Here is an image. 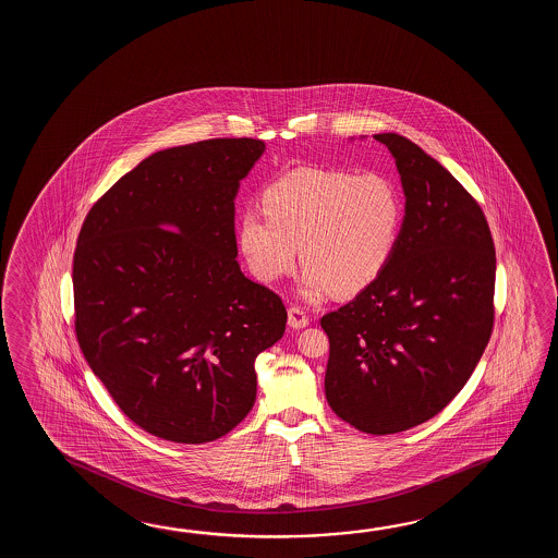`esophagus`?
<instances>
[{
    "instance_id": "esophagus-1",
    "label": "esophagus",
    "mask_w": 558,
    "mask_h": 558,
    "mask_svg": "<svg viewBox=\"0 0 558 558\" xmlns=\"http://www.w3.org/2000/svg\"><path fill=\"white\" fill-rule=\"evenodd\" d=\"M287 325L291 327V329H305L308 325L307 313L303 311V308L291 307L287 311Z\"/></svg>"
}]
</instances>
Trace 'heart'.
Instances as JSON below:
<instances>
[{"mask_svg":"<svg viewBox=\"0 0 558 558\" xmlns=\"http://www.w3.org/2000/svg\"><path fill=\"white\" fill-rule=\"evenodd\" d=\"M403 217V193L391 178L305 167L263 191V211H243L239 251L251 274L274 283L295 267L299 247V295H353L391 262Z\"/></svg>","mask_w":558,"mask_h":558,"instance_id":"1","label":"heart"}]
</instances>
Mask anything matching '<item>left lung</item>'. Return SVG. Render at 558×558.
Segmentation results:
<instances>
[{
	"label": "left lung",
	"instance_id": "left-lung-1",
	"mask_svg": "<svg viewBox=\"0 0 558 558\" xmlns=\"http://www.w3.org/2000/svg\"><path fill=\"white\" fill-rule=\"evenodd\" d=\"M404 193L391 262L320 319L329 337L327 403L351 427L392 435L440 413L481 361L493 331L497 257L471 193L397 133H377Z\"/></svg>",
	"mask_w": 558,
	"mask_h": 558
}]
</instances>
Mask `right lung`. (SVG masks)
<instances>
[{
	"label": "right lung",
	"instance_id": "right-lung-1",
	"mask_svg": "<svg viewBox=\"0 0 558 558\" xmlns=\"http://www.w3.org/2000/svg\"><path fill=\"white\" fill-rule=\"evenodd\" d=\"M262 140H207L143 159L95 203L73 255L75 332L119 409L159 439L199 445L247 416L255 359L283 301L238 259L235 197Z\"/></svg>",
	"mask_w": 558,
	"mask_h": 558
}]
</instances>
